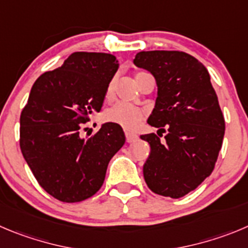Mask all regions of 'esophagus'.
I'll return each instance as SVG.
<instances>
[{"label":"esophagus","mask_w":248,"mask_h":248,"mask_svg":"<svg viewBox=\"0 0 248 248\" xmlns=\"http://www.w3.org/2000/svg\"><path fill=\"white\" fill-rule=\"evenodd\" d=\"M138 140V136L135 133H131V132H126V140L127 143H133Z\"/></svg>","instance_id":"34e87169"}]
</instances>
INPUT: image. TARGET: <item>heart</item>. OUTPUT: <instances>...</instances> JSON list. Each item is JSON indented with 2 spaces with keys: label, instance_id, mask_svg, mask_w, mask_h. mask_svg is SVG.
Wrapping results in <instances>:
<instances>
[{
  "label": "heart",
  "instance_id": "obj_1",
  "mask_svg": "<svg viewBox=\"0 0 248 248\" xmlns=\"http://www.w3.org/2000/svg\"><path fill=\"white\" fill-rule=\"evenodd\" d=\"M113 88H115V80H111L106 88V98H111L113 94ZM145 112L143 108L137 106L128 105V104L117 103L108 108L104 113V119L106 122H111L117 126H121L122 128L136 129L140 124L142 120L144 119Z\"/></svg>",
  "mask_w": 248,
  "mask_h": 248
}]
</instances>
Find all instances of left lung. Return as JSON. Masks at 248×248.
<instances>
[{
  "label": "left lung",
  "mask_w": 248,
  "mask_h": 248,
  "mask_svg": "<svg viewBox=\"0 0 248 248\" xmlns=\"http://www.w3.org/2000/svg\"><path fill=\"white\" fill-rule=\"evenodd\" d=\"M133 63L149 71L158 85L148 124L159 131L140 136L150 145L145 184L154 193L181 198L209 176L218 160L225 133L218 96L207 68L186 52L142 51Z\"/></svg>",
  "instance_id": "1"
}]
</instances>
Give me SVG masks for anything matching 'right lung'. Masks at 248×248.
<instances>
[{
    "mask_svg": "<svg viewBox=\"0 0 248 248\" xmlns=\"http://www.w3.org/2000/svg\"><path fill=\"white\" fill-rule=\"evenodd\" d=\"M117 68L113 55L73 52L61 67L43 73L30 90L20 113V150L39 185L61 202L94 196L108 161L126 142L122 127L111 122L82 137Z\"/></svg>",
    "mask_w": 248,
    "mask_h": 248,
    "instance_id": "obj_1",
    "label": "right lung"
}]
</instances>
